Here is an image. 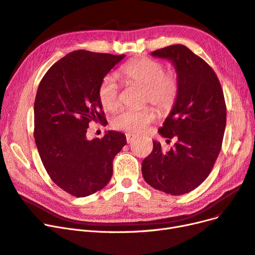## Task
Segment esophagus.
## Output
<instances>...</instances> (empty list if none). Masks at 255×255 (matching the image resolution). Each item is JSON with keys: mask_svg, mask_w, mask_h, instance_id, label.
Listing matches in <instances>:
<instances>
[{"mask_svg": "<svg viewBox=\"0 0 255 255\" xmlns=\"http://www.w3.org/2000/svg\"><path fill=\"white\" fill-rule=\"evenodd\" d=\"M135 135H133V134H130V133H127L126 134V139H127V143H130V142H132L133 139H135Z\"/></svg>", "mask_w": 255, "mask_h": 255, "instance_id": "obj_1", "label": "esophagus"}]
</instances>
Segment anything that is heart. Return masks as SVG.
I'll list each match as a JSON object with an SVG mask.
<instances>
[{"label": "heart", "mask_w": 255, "mask_h": 255, "mask_svg": "<svg viewBox=\"0 0 255 255\" xmlns=\"http://www.w3.org/2000/svg\"><path fill=\"white\" fill-rule=\"evenodd\" d=\"M120 77L126 84L143 86L142 102L152 103L162 112L170 111L180 94V81L171 70H164V65L150 58H137L127 62L120 69ZM99 100L107 110L120 106V87L113 75H106L99 86ZM156 118L155 109L146 105L139 109H124L112 118L111 126L131 133L143 132Z\"/></svg>", "instance_id": "heart-1"}]
</instances>
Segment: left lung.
Instances as JSON below:
<instances>
[{"instance_id":"8db88e82","label":"left lung","mask_w":255,"mask_h":255,"mask_svg":"<svg viewBox=\"0 0 255 255\" xmlns=\"http://www.w3.org/2000/svg\"><path fill=\"white\" fill-rule=\"evenodd\" d=\"M153 56L170 60L180 81V94L158 132L175 139L164 152L153 149L142 163L144 180L154 189L181 195L194 190L208 175L222 149L227 108L214 70L184 45L157 49Z\"/></svg>"}]
</instances>
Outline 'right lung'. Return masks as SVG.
<instances>
[{"label": "right lung", "mask_w": 255, "mask_h": 255, "mask_svg": "<svg viewBox=\"0 0 255 255\" xmlns=\"http://www.w3.org/2000/svg\"><path fill=\"white\" fill-rule=\"evenodd\" d=\"M124 54L75 50L45 73L34 101L33 136L42 163L53 183L84 197L103 189L112 176V162L126 136L108 131L86 138L91 121L106 124L99 86Z\"/></svg>", "instance_id": "add662e5"}]
</instances>
